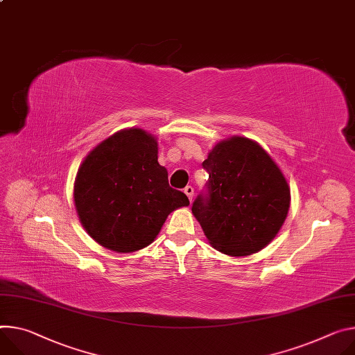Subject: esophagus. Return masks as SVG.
Masks as SVG:
<instances>
[{"label":"esophagus","instance_id":"obj_1","mask_svg":"<svg viewBox=\"0 0 355 355\" xmlns=\"http://www.w3.org/2000/svg\"><path fill=\"white\" fill-rule=\"evenodd\" d=\"M184 192L187 194L188 200H189V201H192V197H194V188H192L191 185H187V187L184 188Z\"/></svg>","mask_w":355,"mask_h":355}]
</instances>
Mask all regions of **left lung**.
<instances>
[{"mask_svg": "<svg viewBox=\"0 0 355 355\" xmlns=\"http://www.w3.org/2000/svg\"><path fill=\"white\" fill-rule=\"evenodd\" d=\"M202 167L209 178L192 214L209 243L230 256L263 249L290 207L287 181L272 157L249 139L232 137L218 143Z\"/></svg>", "mask_w": 355, "mask_h": 355, "instance_id": "left-lung-1", "label": "left lung"}]
</instances>
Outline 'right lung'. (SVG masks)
<instances>
[{
    "label": "right lung",
    "mask_w": 355,
    "mask_h": 355,
    "mask_svg": "<svg viewBox=\"0 0 355 355\" xmlns=\"http://www.w3.org/2000/svg\"><path fill=\"white\" fill-rule=\"evenodd\" d=\"M157 141L141 128L121 130L93 148L75 181V205L87 234L116 252L150 245L170 212L189 205L157 161Z\"/></svg>",
    "instance_id": "add662e5"
}]
</instances>
